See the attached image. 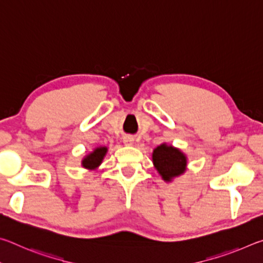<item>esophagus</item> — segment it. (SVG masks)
Returning a JSON list of instances; mask_svg holds the SVG:
<instances>
[{
  "mask_svg": "<svg viewBox=\"0 0 263 263\" xmlns=\"http://www.w3.org/2000/svg\"><path fill=\"white\" fill-rule=\"evenodd\" d=\"M123 142H124V144H125L126 146H132L133 142H135V139H133V138H132L131 136H126V137L123 138Z\"/></svg>",
  "mask_w": 263,
  "mask_h": 263,
  "instance_id": "obj_1",
  "label": "esophagus"
}]
</instances>
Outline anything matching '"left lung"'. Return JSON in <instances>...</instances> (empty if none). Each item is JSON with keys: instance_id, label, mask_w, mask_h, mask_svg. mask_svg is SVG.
<instances>
[{"instance_id": "obj_1", "label": "left lung", "mask_w": 263, "mask_h": 263, "mask_svg": "<svg viewBox=\"0 0 263 263\" xmlns=\"http://www.w3.org/2000/svg\"><path fill=\"white\" fill-rule=\"evenodd\" d=\"M154 168L164 182H172L175 177L184 174L188 166V158L180 148L168 145H159L152 153Z\"/></svg>"}]
</instances>
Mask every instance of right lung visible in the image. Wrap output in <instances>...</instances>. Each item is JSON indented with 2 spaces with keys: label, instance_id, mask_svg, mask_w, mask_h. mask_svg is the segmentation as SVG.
<instances>
[{
  "label": "right lung",
  "instance_id": "right-lung-1",
  "mask_svg": "<svg viewBox=\"0 0 263 263\" xmlns=\"http://www.w3.org/2000/svg\"><path fill=\"white\" fill-rule=\"evenodd\" d=\"M106 153H108V147L106 146H99V147L94 148L82 159V167L88 169V171H96L101 166V163L103 162Z\"/></svg>",
  "mask_w": 263,
  "mask_h": 263
}]
</instances>
